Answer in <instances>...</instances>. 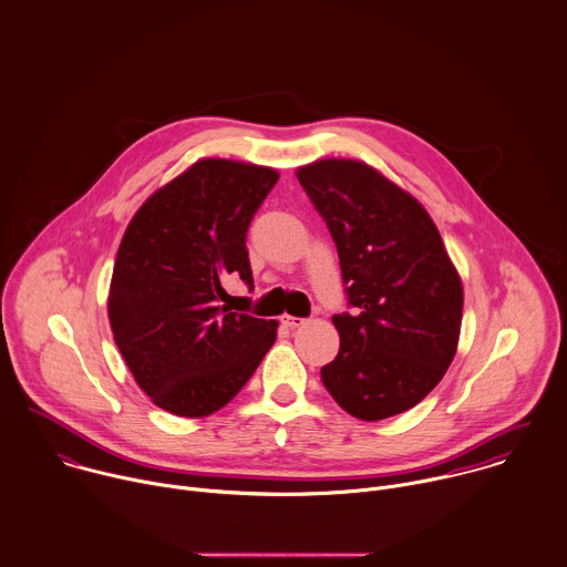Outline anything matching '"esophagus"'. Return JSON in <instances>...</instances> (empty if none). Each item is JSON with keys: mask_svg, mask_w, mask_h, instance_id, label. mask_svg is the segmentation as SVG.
Masks as SVG:
<instances>
[{"mask_svg": "<svg viewBox=\"0 0 567 567\" xmlns=\"http://www.w3.org/2000/svg\"><path fill=\"white\" fill-rule=\"evenodd\" d=\"M282 324H285L287 329H296V327L305 324V318H296V316H282Z\"/></svg>", "mask_w": 567, "mask_h": 567, "instance_id": "34e87169", "label": "esophagus"}]
</instances>
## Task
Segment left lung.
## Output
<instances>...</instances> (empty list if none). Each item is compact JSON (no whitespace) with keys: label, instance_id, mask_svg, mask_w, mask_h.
<instances>
[{"label":"left lung","instance_id":"left-lung-1","mask_svg":"<svg viewBox=\"0 0 567 567\" xmlns=\"http://www.w3.org/2000/svg\"><path fill=\"white\" fill-rule=\"evenodd\" d=\"M298 181L338 247L347 305L340 351L320 378L353 417L378 422L420 404L451 367L464 289L429 212L362 161L324 158Z\"/></svg>","mask_w":567,"mask_h":567}]
</instances>
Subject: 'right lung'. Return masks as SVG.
Listing matches in <instances>:
<instances>
[{
	"label": "right lung",
	"instance_id": "right-lung-1",
	"mask_svg": "<svg viewBox=\"0 0 567 567\" xmlns=\"http://www.w3.org/2000/svg\"><path fill=\"white\" fill-rule=\"evenodd\" d=\"M278 181L251 163L200 158L130 220L107 316L136 384L178 417H205L247 384L276 342V320L223 305V285L254 287L247 229Z\"/></svg>",
	"mask_w": 567,
	"mask_h": 567
}]
</instances>
